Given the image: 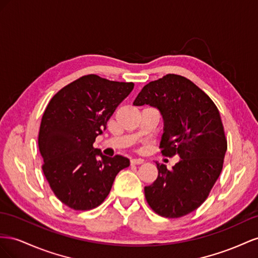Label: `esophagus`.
Listing matches in <instances>:
<instances>
[{"label":"esophagus","mask_w":258,"mask_h":258,"mask_svg":"<svg viewBox=\"0 0 258 258\" xmlns=\"http://www.w3.org/2000/svg\"><path fill=\"white\" fill-rule=\"evenodd\" d=\"M131 163L134 164V165H138V164L144 163V160L143 159H132Z\"/></svg>","instance_id":"34e87169"}]
</instances>
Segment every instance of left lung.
Returning a JSON list of instances; mask_svg holds the SVG:
<instances>
[{
    "label": "left lung",
    "mask_w": 258,
    "mask_h": 258,
    "mask_svg": "<svg viewBox=\"0 0 258 258\" xmlns=\"http://www.w3.org/2000/svg\"><path fill=\"white\" fill-rule=\"evenodd\" d=\"M134 106L149 105L163 117L162 154L180 160L171 171L157 162L158 178L145 187L157 214L177 218L207 200L223 170L227 139L217 107L190 80L166 75L143 87Z\"/></svg>",
    "instance_id": "1"
}]
</instances>
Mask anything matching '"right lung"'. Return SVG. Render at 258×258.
I'll return each instance as SVG.
<instances>
[{"label":"right lung","instance_id":"obj_1","mask_svg":"<svg viewBox=\"0 0 258 258\" xmlns=\"http://www.w3.org/2000/svg\"><path fill=\"white\" fill-rule=\"evenodd\" d=\"M133 88L132 82L88 75L61 88L48 102L39 132L42 170L67 207L77 211L98 207L117 173L130 166L127 158L106 157L94 143Z\"/></svg>","mask_w":258,"mask_h":258}]
</instances>
